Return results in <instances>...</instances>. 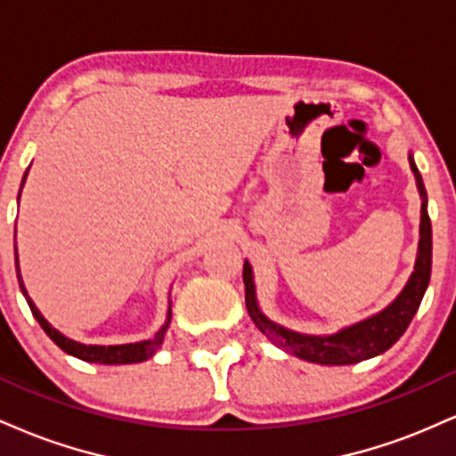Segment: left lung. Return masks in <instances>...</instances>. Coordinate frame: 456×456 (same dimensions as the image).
Here are the masks:
<instances>
[{"mask_svg":"<svg viewBox=\"0 0 456 456\" xmlns=\"http://www.w3.org/2000/svg\"><path fill=\"white\" fill-rule=\"evenodd\" d=\"M410 167L416 177L418 192H420V240H418L416 264H413L411 276L407 279L401 294L390 302L388 306L381 308L375 315L362 319V322L345 326L334 334H302L289 330L281 323L272 322L264 315L259 308L257 291H255V276L248 261H244V287H246V311H248L253 323L261 330V334L270 338L282 352L297 355L300 360L326 366H343L355 364L362 360L375 358V355L388 352V349L403 337L410 322L420 306L422 296H425L428 279H431V221L427 212V191L422 184V175L418 171L416 162L410 151Z\"/></svg>","mask_w":456,"mask_h":456,"instance_id":"1","label":"left lung"}]
</instances>
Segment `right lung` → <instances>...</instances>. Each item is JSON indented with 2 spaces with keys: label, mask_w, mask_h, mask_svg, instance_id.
<instances>
[{
  "label": "right lung",
  "mask_w": 456,
  "mask_h": 456,
  "mask_svg": "<svg viewBox=\"0 0 456 456\" xmlns=\"http://www.w3.org/2000/svg\"><path fill=\"white\" fill-rule=\"evenodd\" d=\"M28 174L29 169L25 171L23 180H20V191H23V184L25 180H28ZM20 191H19V197L20 199ZM14 257H17V279H19V287L20 291H23L25 300H28V305L31 308V313H34L36 322L43 326V330L46 334H49V338L53 341L57 347L64 349L66 354L75 355L78 360H86V362H96V364H134V362H143V360H148L159 352V347L165 341V334H167V328H169L171 323V300H169V308H167V319L165 323H162L159 332L154 334L151 338H145V341H139V343H126V345H86V343H78V341H72V338H68L66 334H61L60 330H55L51 326L49 322H46L43 313L38 311V306L34 305V300H31L28 289H25V282H23V276H20V268H19V253L17 248H14Z\"/></svg>",
  "instance_id": "right-lung-1"
}]
</instances>
